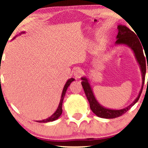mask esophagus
<instances>
[{"instance_id": "1", "label": "esophagus", "mask_w": 148, "mask_h": 148, "mask_svg": "<svg viewBox=\"0 0 148 148\" xmlns=\"http://www.w3.org/2000/svg\"><path fill=\"white\" fill-rule=\"evenodd\" d=\"M82 75V71L79 69H77L74 71L73 75L75 78H79Z\"/></svg>"}]
</instances>
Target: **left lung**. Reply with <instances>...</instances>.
Wrapping results in <instances>:
<instances>
[{"label": "left lung", "mask_w": 148, "mask_h": 148, "mask_svg": "<svg viewBox=\"0 0 148 148\" xmlns=\"http://www.w3.org/2000/svg\"><path fill=\"white\" fill-rule=\"evenodd\" d=\"M118 29H119V32H118L117 36H116L117 40L116 41V45H125V46L129 47L134 53L135 57H136L137 62L139 64L140 71H141L142 86L139 93H138V95L131 105L121 109H112L106 108L99 103L95 98L94 94H93V92L92 91V88L90 86L87 78L86 77H81V79L82 80V85L84 93L88 99V102H89L90 108L95 115L100 118H102V119H109L119 117V116L125 114L128 110L131 109L132 106L134 105L138 102L142 91H143L147 68L148 69V64L147 65V64L145 63V57L144 56L143 54V46L142 47L143 45H141L136 34L128 28L127 26L123 25H118Z\"/></svg>", "instance_id": "obj_1"}]
</instances>
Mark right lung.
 <instances>
[{
    "instance_id": "add662e5",
    "label": "right lung",
    "mask_w": 148,
    "mask_h": 148,
    "mask_svg": "<svg viewBox=\"0 0 148 148\" xmlns=\"http://www.w3.org/2000/svg\"><path fill=\"white\" fill-rule=\"evenodd\" d=\"M23 33H25V32H21V33H19V34H23ZM16 36H14V38ZM74 80H75L74 78H70V79H68L65 85H64L63 91H62V96H61V100H60V104H59V106H58V107H57V110L55 111V112L54 113L53 115L50 116L49 118H48V119L42 120V121H36V122H38V123H48V122H52V121H55V120L59 119V117H60V116L62 115V103H63V100L64 98V96H65V95H66V92L68 87L70 86L71 83L72 82H73Z\"/></svg>"
}]
</instances>
